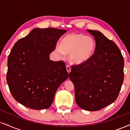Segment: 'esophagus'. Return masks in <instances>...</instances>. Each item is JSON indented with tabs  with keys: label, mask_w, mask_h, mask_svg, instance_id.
Returning <instances> with one entry per match:
<instances>
[{
	"label": "esophagus",
	"mask_w": 130,
	"mask_h": 130,
	"mask_svg": "<svg viewBox=\"0 0 130 130\" xmlns=\"http://www.w3.org/2000/svg\"><path fill=\"white\" fill-rule=\"evenodd\" d=\"M66 69H67V72H68V74H69L71 72V68H70V66H68V65H67V66H66Z\"/></svg>",
	"instance_id": "esophagus-1"
}]
</instances>
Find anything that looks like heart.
<instances>
[{
  "mask_svg": "<svg viewBox=\"0 0 130 130\" xmlns=\"http://www.w3.org/2000/svg\"><path fill=\"white\" fill-rule=\"evenodd\" d=\"M96 42L93 38L83 34L71 33L61 40L60 44L56 47L60 56L69 54L71 63L80 65L89 60L95 53Z\"/></svg>",
  "mask_w": 130,
  "mask_h": 130,
  "instance_id": "obj_1",
  "label": "heart"
}]
</instances>
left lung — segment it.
<instances>
[{"mask_svg": "<svg viewBox=\"0 0 130 130\" xmlns=\"http://www.w3.org/2000/svg\"><path fill=\"white\" fill-rule=\"evenodd\" d=\"M87 31L95 38V53L87 62L72 66L69 78L74 84L77 105L96 111L117 99L123 81L124 60L114 42L100 31Z\"/></svg>", "mask_w": 130, "mask_h": 130, "instance_id": "1", "label": "left lung"}]
</instances>
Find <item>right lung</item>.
Wrapping results in <instances>:
<instances>
[{"label": "right lung", "mask_w": 130, "mask_h": 130, "mask_svg": "<svg viewBox=\"0 0 130 130\" xmlns=\"http://www.w3.org/2000/svg\"><path fill=\"white\" fill-rule=\"evenodd\" d=\"M66 30L35 28L16 42L8 58L7 81L13 98L33 109H47L68 78L65 63L50 59Z\"/></svg>", "instance_id": "add662e5"}]
</instances>
